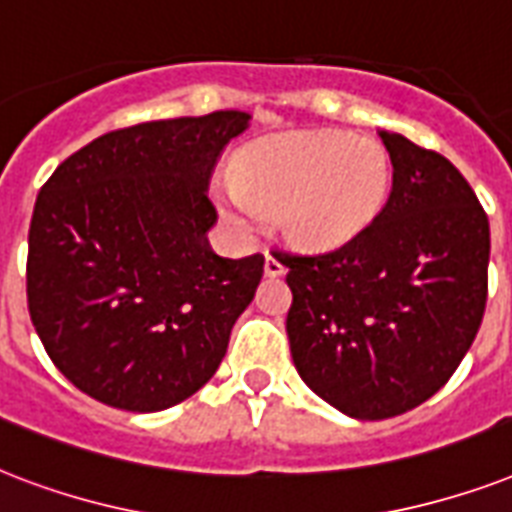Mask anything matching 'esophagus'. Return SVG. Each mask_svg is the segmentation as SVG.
I'll return each instance as SVG.
<instances>
[{"instance_id": "1", "label": "esophagus", "mask_w": 512, "mask_h": 512, "mask_svg": "<svg viewBox=\"0 0 512 512\" xmlns=\"http://www.w3.org/2000/svg\"><path fill=\"white\" fill-rule=\"evenodd\" d=\"M285 272L283 261L275 259L272 253H267V259H264V275L267 277H280Z\"/></svg>"}]
</instances>
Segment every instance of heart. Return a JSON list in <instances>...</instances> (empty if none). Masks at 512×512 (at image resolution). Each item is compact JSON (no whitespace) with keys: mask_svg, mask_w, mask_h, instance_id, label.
Masks as SVG:
<instances>
[{"mask_svg":"<svg viewBox=\"0 0 512 512\" xmlns=\"http://www.w3.org/2000/svg\"><path fill=\"white\" fill-rule=\"evenodd\" d=\"M390 152L374 138L344 130H299L253 144L237 178L216 186L219 211L237 229H256L280 211L291 243L331 251L363 235L387 205Z\"/></svg>","mask_w":512,"mask_h":512,"instance_id":"heart-1","label":"heart"}]
</instances>
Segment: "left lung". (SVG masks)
Masks as SVG:
<instances>
[{"mask_svg":"<svg viewBox=\"0 0 512 512\" xmlns=\"http://www.w3.org/2000/svg\"><path fill=\"white\" fill-rule=\"evenodd\" d=\"M387 205L328 253H277L293 304V366L352 419H390L433 398L470 350L489 288V219L438 152L379 130Z\"/></svg>","mask_w":512,"mask_h":512,"instance_id":"left-lung-1","label":"left lung"}]
</instances>
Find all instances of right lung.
Wrapping results in <instances>:
<instances>
[{"label": "right lung", "mask_w": 512, "mask_h": 512, "mask_svg": "<svg viewBox=\"0 0 512 512\" xmlns=\"http://www.w3.org/2000/svg\"><path fill=\"white\" fill-rule=\"evenodd\" d=\"M251 114L141 122L95 138L47 178L29 229V315L77 390L125 411H162L208 382L264 256L208 243L224 146Z\"/></svg>", "instance_id": "right-lung-1"}]
</instances>
